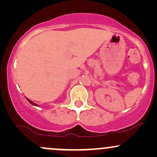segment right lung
Returning a JSON list of instances; mask_svg holds the SVG:
<instances>
[{"label":"right lung","instance_id":"add662e5","mask_svg":"<svg viewBox=\"0 0 157 157\" xmlns=\"http://www.w3.org/2000/svg\"><path fill=\"white\" fill-rule=\"evenodd\" d=\"M26 100H28V101H29V102H30V103H31V104H32V105H37V104H35V102H32V101H31V100H29V99L26 98Z\"/></svg>","mask_w":157,"mask_h":157}]
</instances>
